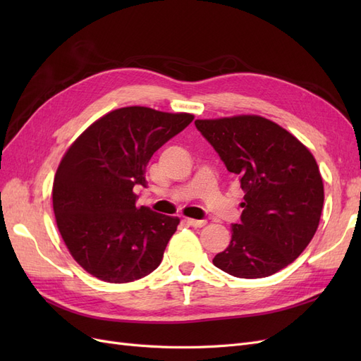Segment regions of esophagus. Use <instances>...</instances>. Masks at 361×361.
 <instances>
[{
	"instance_id": "1",
	"label": "esophagus",
	"mask_w": 361,
	"mask_h": 361,
	"mask_svg": "<svg viewBox=\"0 0 361 361\" xmlns=\"http://www.w3.org/2000/svg\"><path fill=\"white\" fill-rule=\"evenodd\" d=\"M185 221L188 223V226H192V227L206 226V220H194V218H185Z\"/></svg>"
}]
</instances>
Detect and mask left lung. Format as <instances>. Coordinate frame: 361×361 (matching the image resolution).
<instances>
[{
  "label": "left lung",
  "instance_id": "left-lung-1",
  "mask_svg": "<svg viewBox=\"0 0 361 361\" xmlns=\"http://www.w3.org/2000/svg\"><path fill=\"white\" fill-rule=\"evenodd\" d=\"M202 135L244 190L241 223L214 265L233 277L262 279L297 259L319 226L324 183L298 138L255 114L195 120Z\"/></svg>",
  "mask_w": 361,
  "mask_h": 361
}]
</instances>
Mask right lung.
I'll use <instances>...</instances> for the list:
<instances>
[{
	"label": "right lung",
	"mask_w": 361,
	"mask_h": 361,
	"mask_svg": "<svg viewBox=\"0 0 361 361\" xmlns=\"http://www.w3.org/2000/svg\"><path fill=\"white\" fill-rule=\"evenodd\" d=\"M188 113L125 106L96 120L66 150L52 185L57 227L93 277L128 283L150 274L179 218L137 207L152 155L192 122Z\"/></svg>",
	"instance_id": "right-lung-1"
}]
</instances>
